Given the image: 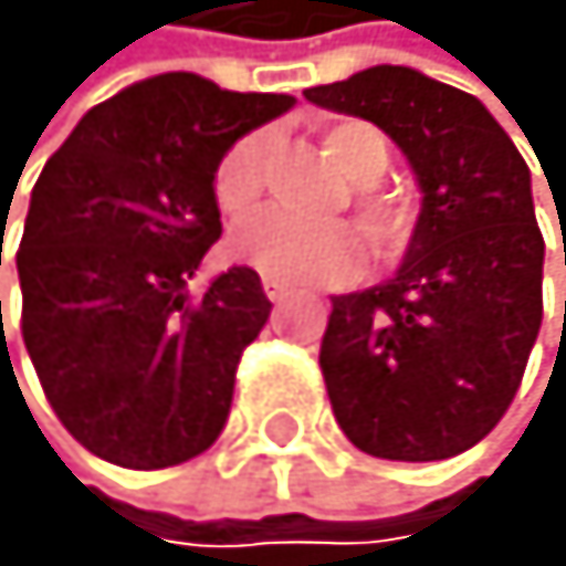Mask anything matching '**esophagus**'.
<instances>
[{"label":"esophagus","instance_id":"obj_1","mask_svg":"<svg viewBox=\"0 0 566 566\" xmlns=\"http://www.w3.org/2000/svg\"><path fill=\"white\" fill-rule=\"evenodd\" d=\"M263 292H266V296H270V303H285L289 296H292V289L289 285H281V281H263Z\"/></svg>","mask_w":566,"mask_h":566}]
</instances>
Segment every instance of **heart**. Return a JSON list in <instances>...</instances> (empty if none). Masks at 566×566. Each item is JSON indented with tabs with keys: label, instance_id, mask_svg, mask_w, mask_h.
<instances>
[{
	"label": "heart",
	"instance_id": "b5f03b06",
	"mask_svg": "<svg viewBox=\"0 0 566 566\" xmlns=\"http://www.w3.org/2000/svg\"><path fill=\"white\" fill-rule=\"evenodd\" d=\"M322 147L348 181H356L352 210L374 259L400 255L415 233V207L400 192L374 185L389 169V144L378 128L363 122H337L322 133ZM266 188V136L248 133L218 158L214 203L226 218H244L255 210ZM237 255L281 285H326L356 266L359 233L344 222H300L281 210L251 218L233 240Z\"/></svg>",
	"mask_w": 566,
	"mask_h": 566
}]
</instances>
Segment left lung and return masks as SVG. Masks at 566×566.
<instances>
[{"instance_id": "obj_1", "label": "left lung", "mask_w": 566, "mask_h": 566, "mask_svg": "<svg viewBox=\"0 0 566 566\" xmlns=\"http://www.w3.org/2000/svg\"><path fill=\"white\" fill-rule=\"evenodd\" d=\"M303 95L392 136L422 188L397 277L333 300L318 352L333 415L378 460L460 455L512 408L542 329L531 169L474 95L408 65Z\"/></svg>"}]
</instances>
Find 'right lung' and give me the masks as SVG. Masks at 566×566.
<instances>
[{"label":"right lung","instance_id":"add662e5","mask_svg":"<svg viewBox=\"0 0 566 566\" xmlns=\"http://www.w3.org/2000/svg\"><path fill=\"white\" fill-rule=\"evenodd\" d=\"M292 103L163 73L92 106L43 166L18 248L21 337L59 422L99 460L163 471L222 433L270 300L251 266L203 296L188 277L222 237L218 158Z\"/></svg>","mask_w":566,"mask_h":566}]
</instances>
